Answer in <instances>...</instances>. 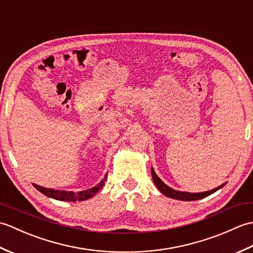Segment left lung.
<instances>
[{"label":"left lung","instance_id":"obj_1","mask_svg":"<svg viewBox=\"0 0 253 253\" xmlns=\"http://www.w3.org/2000/svg\"><path fill=\"white\" fill-rule=\"evenodd\" d=\"M151 174H152V178H153L155 186L158 187V189L162 192L164 196H168L169 198H173V199H177V200H182V201H195V200H199V199H203V198H206V197L211 195V193L215 192L216 190L221 189L222 187L225 186V184H224L222 186L215 188V189H212L210 191H204V192H198V193L182 192V191H177V190L171 189V188H169L168 185H165L164 182L159 178L158 175L155 174L153 169H151Z\"/></svg>","mask_w":253,"mask_h":253}]
</instances>
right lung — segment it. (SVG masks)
I'll use <instances>...</instances> for the list:
<instances>
[{
    "label": "right lung",
    "instance_id": "obj_1",
    "mask_svg": "<svg viewBox=\"0 0 253 253\" xmlns=\"http://www.w3.org/2000/svg\"><path fill=\"white\" fill-rule=\"evenodd\" d=\"M106 176L104 177V179L100 181V184L96 185L95 187L91 188V189L84 190V191H79L77 193H75L73 191H62V190H54V189H47V188H43L41 186H38L34 184V186L37 188L40 192L43 193L46 197H50L53 199H56V200H61V201H68V202H74V201H84L87 200V199L93 197L95 193H98L99 190H101L104 186V181L106 180Z\"/></svg>",
    "mask_w": 253,
    "mask_h": 253
}]
</instances>
